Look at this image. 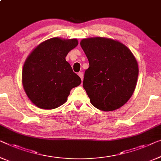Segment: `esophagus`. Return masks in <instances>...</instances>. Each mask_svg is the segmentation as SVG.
I'll use <instances>...</instances> for the list:
<instances>
[{
  "instance_id": "1",
  "label": "esophagus",
  "mask_w": 161,
  "mask_h": 161,
  "mask_svg": "<svg viewBox=\"0 0 161 161\" xmlns=\"http://www.w3.org/2000/svg\"><path fill=\"white\" fill-rule=\"evenodd\" d=\"M78 75L80 76V77L81 78V81H82V80H83V73H82V72H81V71H80V72H79V73H78Z\"/></svg>"
}]
</instances>
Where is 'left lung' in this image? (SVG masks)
Segmentation results:
<instances>
[{
  "label": "left lung",
  "instance_id": "8db88e82",
  "mask_svg": "<svg viewBox=\"0 0 161 161\" xmlns=\"http://www.w3.org/2000/svg\"><path fill=\"white\" fill-rule=\"evenodd\" d=\"M90 66L83 87L96 108L104 111L121 108L135 90L137 61L126 45L105 37L83 39L80 42Z\"/></svg>",
  "mask_w": 161,
  "mask_h": 161
}]
</instances>
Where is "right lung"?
<instances>
[{
  "mask_svg": "<svg viewBox=\"0 0 161 161\" xmlns=\"http://www.w3.org/2000/svg\"><path fill=\"white\" fill-rule=\"evenodd\" d=\"M77 45L76 39L50 38L29 55L23 66L22 85L37 107L49 110L61 106L71 89L81 84L80 77L65 58Z\"/></svg>",
  "mask_w": 161,
  "mask_h": 161,
  "instance_id": "obj_1",
  "label": "right lung"
}]
</instances>
